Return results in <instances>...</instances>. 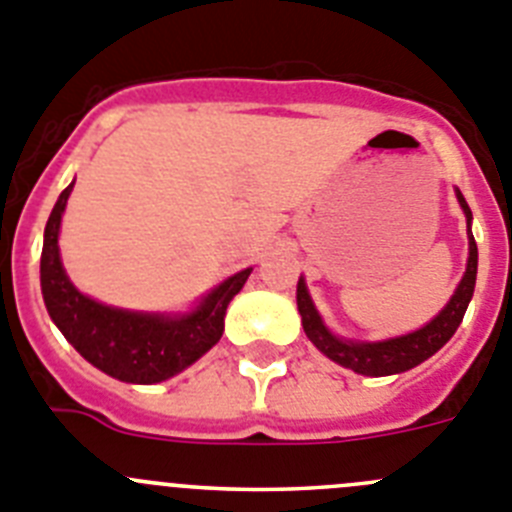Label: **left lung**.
<instances>
[{
  "mask_svg": "<svg viewBox=\"0 0 512 512\" xmlns=\"http://www.w3.org/2000/svg\"><path fill=\"white\" fill-rule=\"evenodd\" d=\"M457 199L462 204L464 214H467V227L472 222V211H469L467 201H464L462 191H457ZM474 280H477V242H474L472 232H469V260H467V273H464L462 283H459L457 293L451 296L446 303L444 311L436 316L434 321H428L423 329L413 331V334L398 336V339H388V342H344L336 339L321 321L319 311L313 308L311 296H308L306 283L298 280V311L303 319V331L306 336L316 344V349L334 359L336 365L349 367V370L359 372V375L382 377V375H395V372H405L411 367L421 365L423 359L439 352L446 342H449L457 326L462 324L464 311H467L469 301L474 293Z\"/></svg>",
  "mask_w": 512,
  "mask_h": 512,
  "instance_id": "1",
  "label": "left lung"
}]
</instances>
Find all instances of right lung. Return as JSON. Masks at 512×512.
Returning a JSON list of instances; mask_svg holds the SVG:
<instances>
[{
    "mask_svg": "<svg viewBox=\"0 0 512 512\" xmlns=\"http://www.w3.org/2000/svg\"><path fill=\"white\" fill-rule=\"evenodd\" d=\"M71 188L55 201L45 224L43 257H40V285L50 319L63 331L76 352L101 372L122 382L153 385L178 375L193 365L201 354L209 352L224 331V313L229 301L237 296L250 267L224 280L201 301L188 316H153V313L122 311L81 296L68 280L58 252L61 214L71 196Z\"/></svg>",
    "mask_w": 512,
    "mask_h": 512,
    "instance_id": "1",
    "label": "right lung"
}]
</instances>
